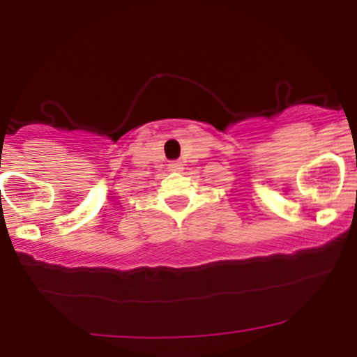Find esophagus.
<instances>
[{
	"label": "esophagus",
	"mask_w": 357,
	"mask_h": 357,
	"mask_svg": "<svg viewBox=\"0 0 357 357\" xmlns=\"http://www.w3.org/2000/svg\"><path fill=\"white\" fill-rule=\"evenodd\" d=\"M169 171H172V172H178V171H183V164L179 160H172V162H169Z\"/></svg>",
	"instance_id": "obj_1"
}]
</instances>
